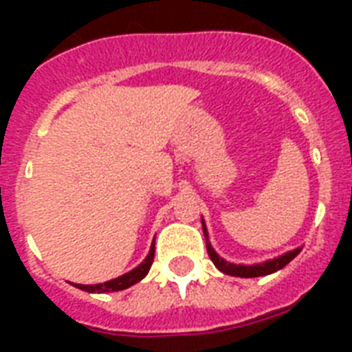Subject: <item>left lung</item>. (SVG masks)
<instances>
[{"mask_svg":"<svg viewBox=\"0 0 352 352\" xmlns=\"http://www.w3.org/2000/svg\"><path fill=\"white\" fill-rule=\"evenodd\" d=\"M203 232H204V239H206V250H208L210 259L214 261V265L219 268L221 272L228 274V276H235V278H257V276H268V274L278 272L279 268H283L285 265H289L292 259H294L298 254L301 252V248H296L292 252H287L285 256H279L276 259H270V261L259 263V265H234V263L225 261L223 257H219L215 254V250L212 248L208 241V232H206V226H204L203 221Z\"/></svg>","mask_w":352,"mask_h":352,"instance_id":"8db88e82","label":"left lung"}]
</instances>
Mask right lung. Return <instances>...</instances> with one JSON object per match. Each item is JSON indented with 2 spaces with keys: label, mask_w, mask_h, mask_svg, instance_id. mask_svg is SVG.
<instances>
[{
  "label": "right lung",
  "mask_w": 352,
  "mask_h": 352,
  "mask_svg": "<svg viewBox=\"0 0 352 352\" xmlns=\"http://www.w3.org/2000/svg\"><path fill=\"white\" fill-rule=\"evenodd\" d=\"M155 257V243L151 245V250H149L148 257L144 259L137 268H133L131 272L124 274L120 278L111 279V281H106V283H98V285H74L76 289L85 290V292H117V290H124L127 287H131V285L138 283L140 279L146 278V274L149 272V268H151V263H153Z\"/></svg>",
  "instance_id": "right-lung-1"
}]
</instances>
